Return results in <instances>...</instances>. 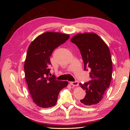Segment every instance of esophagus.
<instances>
[{
    "label": "esophagus",
    "instance_id": "1",
    "mask_svg": "<svg viewBox=\"0 0 130 130\" xmlns=\"http://www.w3.org/2000/svg\"><path fill=\"white\" fill-rule=\"evenodd\" d=\"M70 84L73 86H78V82L77 81H75V82H70Z\"/></svg>",
    "mask_w": 130,
    "mask_h": 130
}]
</instances>
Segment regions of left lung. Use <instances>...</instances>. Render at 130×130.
I'll use <instances>...</instances> for the list:
<instances>
[{
    "label": "left lung",
    "mask_w": 130,
    "mask_h": 130,
    "mask_svg": "<svg viewBox=\"0 0 130 130\" xmlns=\"http://www.w3.org/2000/svg\"><path fill=\"white\" fill-rule=\"evenodd\" d=\"M70 41L80 49L84 69H90L91 80L79 84L86 93L81 103L87 106L96 105L103 98L112 80V62L109 49L103 39L93 32L77 34Z\"/></svg>",
    "instance_id": "obj_1"
}]
</instances>
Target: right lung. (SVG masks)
Wrapping results in <instances>:
<instances>
[{"label": "right lung", "instance_id": "1", "mask_svg": "<svg viewBox=\"0 0 130 130\" xmlns=\"http://www.w3.org/2000/svg\"><path fill=\"white\" fill-rule=\"evenodd\" d=\"M69 35L46 32L39 35L30 43L24 63L25 80L34 103L42 108L55 106L60 90L68 85L49 76L50 57L54 50L64 43Z\"/></svg>", "mask_w": 130, "mask_h": 130}]
</instances>
